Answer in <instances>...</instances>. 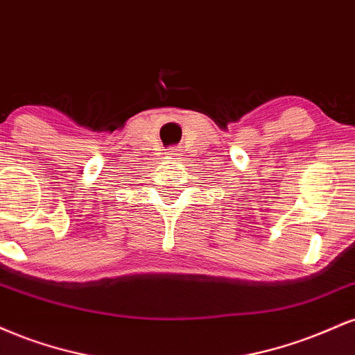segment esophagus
I'll use <instances>...</instances> for the list:
<instances>
[{
    "label": "esophagus",
    "instance_id": "34e87169",
    "mask_svg": "<svg viewBox=\"0 0 355 355\" xmlns=\"http://www.w3.org/2000/svg\"><path fill=\"white\" fill-rule=\"evenodd\" d=\"M166 155H168V157H180V150L172 148V150H168V152H166Z\"/></svg>",
    "mask_w": 355,
    "mask_h": 355
}]
</instances>
